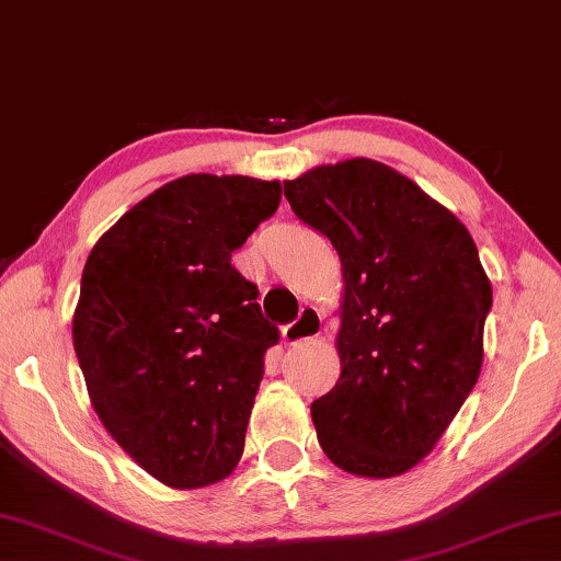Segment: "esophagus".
Wrapping results in <instances>:
<instances>
[{
  "mask_svg": "<svg viewBox=\"0 0 561 561\" xmlns=\"http://www.w3.org/2000/svg\"><path fill=\"white\" fill-rule=\"evenodd\" d=\"M319 334H322V314H319V309L314 307H305L295 322L282 329L284 344H301L317 340Z\"/></svg>",
  "mask_w": 561,
  "mask_h": 561,
  "instance_id": "obj_1",
  "label": "esophagus"
}]
</instances>
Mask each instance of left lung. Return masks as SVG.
<instances>
[{"instance_id": "obj_1", "label": "left lung", "mask_w": 561, "mask_h": 561, "mask_svg": "<svg viewBox=\"0 0 561 561\" xmlns=\"http://www.w3.org/2000/svg\"><path fill=\"white\" fill-rule=\"evenodd\" d=\"M295 215L342 260V375L312 402L324 455L344 472L404 474L434 449L484 359L492 284L467 227L371 159L284 182Z\"/></svg>"}]
</instances>
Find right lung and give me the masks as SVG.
Instances as JSON below:
<instances>
[{
	"mask_svg": "<svg viewBox=\"0 0 561 561\" xmlns=\"http://www.w3.org/2000/svg\"><path fill=\"white\" fill-rule=\"evenodd\" d=\"M282 184L186 174L135 204L94 244L75 352L104 430L159 482L225 479L279 329L232 252L279 207Z\"/></svg>",
	"mask_w": 561,
	"mask_h": 561,
	"instance_id": "1",
	"label": "right lung"
}]
</instances>
